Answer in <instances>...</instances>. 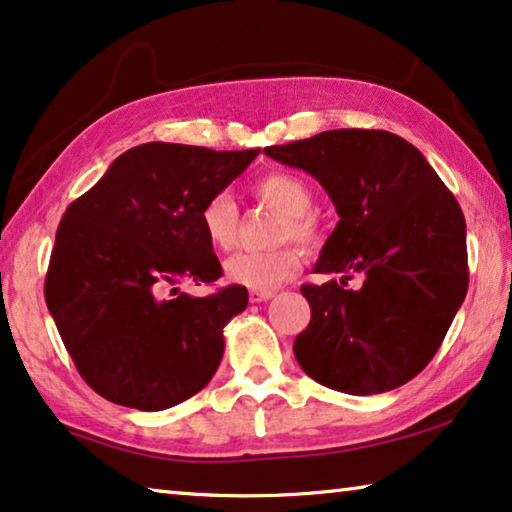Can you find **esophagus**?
<instances>
[{
  "instance_id": "34e87169",
  "label": "esophagus",
  "mask_w": 512,
  "mask_h": 512,
  "mask_svg": "<svg viewBox=\"0 0 512 512\" xmlns=\"http://www.w3.org/2000/svg\"><path fill=\"white\" fill-rule=\"evenodd\" d=\"M273 296L271 289H250V301L253 303H262V301H269Z\"/></svg>"
}]
</instances>
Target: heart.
Returning <instances> with one entry per match:
<instances>
[{
  "instance_id": "1",
  "label": "heart",
  "mask_w": 512,
  "mask_h": 512,
  "mask_svg": "<svg viewBox=\"0 0 512 512\" xmlns=\"http://www.w3.org/2000/svg\"><path fill=\"white\" fill-rule=\"evenodd\" d=\"M259 200L273 204L285 213L280 220L278 239H296L312 243L317 239V223L310 216L312 190L308 181L294 172H271L255 183ZM200 227L211 248L230 250L236 241L239 227V209L227 190L211 195L200 209ZM301 269V250L294 243L266 250H241L225 262V276L234 285L250 289H276L282 282L294 278Z\"/></svg>"
}]
</instances>
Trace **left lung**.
<instances>
[{
    "label": "left lung",
    "mask_w": 512,
    "mask_h": 512,
    "mask_svg": "<svg viewBox=\"0 0 512 512\" xmlns=\"http://www.w3.org/2000/svg\"><path fill=\"white\" fill-rule=\"evenodd\" d=\"M264 154L315 177L338 211L315 273H361L303 285L310 324L294 340L303 372L349 395L393 391L437 354L467 296V223L414 144L388 131L338 128ZM352 280V276H342Z\"/></svg>",
    "instance_id": "1"
}]
</instances>
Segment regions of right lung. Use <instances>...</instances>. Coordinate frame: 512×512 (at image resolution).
<instances>
[{
	"mask_svg": "<svg viewBox=\"0 0 512 512\" xmlns=\"http://www.w3.org/2000/svg\"><path fill=\"white\" fill-rule=\"evenodd\" d=\"M257 154L140 144L66 209L45 303L75 368L105 400L170 409L216 375L223 329L246 310L248 289L230 285L190 296L177 285L223 276L202 234L200 209Z\"/></svg>",
	"mask_w": 512,
	"mask_h": 512,
	"instance_id": "obj_1",
	"label": "right lung"
}]
</instances>
